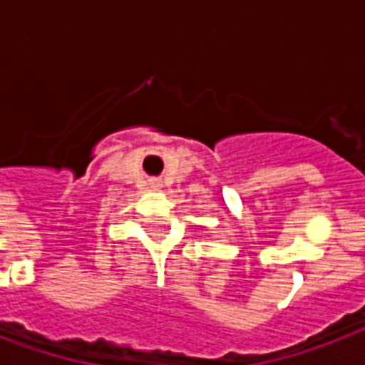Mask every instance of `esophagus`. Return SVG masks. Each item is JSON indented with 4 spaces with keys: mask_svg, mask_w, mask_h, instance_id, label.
<instances>
[{
    "mask_svg": "<svg viewBox=\"0 0 365 365\" xmlns=\"http://www.w3.org/2000/svg\"><path fill=\"white\" fill-rule=\"evenodd\" d=\"M151 185H153V187H159V180H151Z\"/></svg>",
    "mask_w": 365,
    "mask_h": 365,
    "instance_id": "esophagus-1",
    "label": "esophagus"
}]
</instances>
